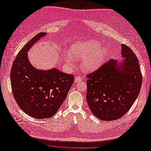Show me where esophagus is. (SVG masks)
I'll use <instances>...</instances> for the list:
<instances>
[{
  "instance_id": "obj_1",
  "label": "esophagus",
  "mask_w": 151,
  "mask_h": 151,
  "mask_svg": "<svg viewBox=\"0 0 151 151\" xmlns=\"http://www.w3.org/2000/svg\"><path fill=\"white\" fill-rule=\"evenodd\" d=\"M82 78L81 77H79V76H77L75 77V79H74V81L75 82H79L81 81H82Z\"/></svg>"
}]
</instances>
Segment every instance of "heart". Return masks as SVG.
I'll return each mask as SVG.
<instances>
[{
    "instance_id": "heart-1",
    "label": "heart",
    "mask_w": 151,
    "mask_h": 151,
    "mask_svg": "<svg viewBox=\"0 0 151 151\" xmlns=\"http://www.w3.org/2000/svg\"><path fill=\"white\" fill-rule=\"evenodd\" d=\"M69 55L64 56L69 66L73 65L74 59H81L83 70L90 72L98 69L105 61L107 52L101 43L94 40L75 42L69 49Z\"/></svg>"
}]
</instances>
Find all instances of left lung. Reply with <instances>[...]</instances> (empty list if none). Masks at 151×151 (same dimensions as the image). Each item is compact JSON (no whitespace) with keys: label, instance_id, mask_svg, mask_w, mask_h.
<instances>
[{"label":"left lung","instance_id":"8db88e82","mask_svg":"<svg viewBox=\"0 0 151 151\" xmlns=\"http://www.w3.org/2000/svg\"><path fill=\"white\" fill-rule=\"evenodd\" d=\"M120 62L110 60L87 76L86 98L94 116L100 120H117L131 108L142 84L138 60L128 46L122 44Z\"/></svg>","mask_w":151,"mask_h":151}]
</instances>
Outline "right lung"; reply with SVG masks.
I'll return each mask as SVG.
<instances>
[{
  "mask_svg": "<svg viewBox=\"0 0 151 151\" xmlns=\"http://www.w3.org/2000/svg\"><path fill=\"white\" fill-rule=\"evenodd\" d=\"M46 34L40 32L27 43L14 60L10 73L15 101L26 114L38 119L54 116L74 81L73 75L63 73L56 68L40 70L31 64L28 51Z\"/></svg>",
  "mask_w": 151,
  "mask_h": 151,
  "instance_id": "obj_1",
  "label": "right lung"
}]
</instances>
